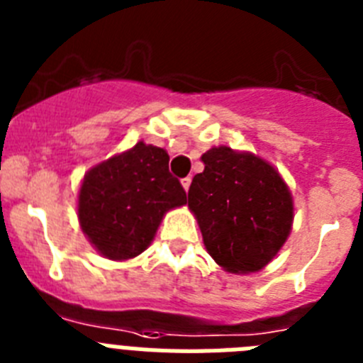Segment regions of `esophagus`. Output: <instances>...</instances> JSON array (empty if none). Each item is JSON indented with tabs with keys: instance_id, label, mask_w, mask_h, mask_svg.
Wrapping results in <instances>:
<instances>
[{
	"instance_id": "34e87169",
	"label": "esophagus",
	"mask_w": 363,
	"mask_h": 363,
	"mask_svg": "<svg viewBox=\"0 0 363 363\" xmlns=\"http://www.w3.org/2000/svg\"><path fill=\"white\" fill-rule=\"evenodd\" d=\"M191 182H192V179L189 178V176H187V178H184V179H182V185H184V189H185V191H189V187H191Z\"/></svg>"
}]
</instances>
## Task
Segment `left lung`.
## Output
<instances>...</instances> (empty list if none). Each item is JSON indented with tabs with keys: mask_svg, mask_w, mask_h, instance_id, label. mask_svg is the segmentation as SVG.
<instances>
[{
	"mask_svg": "<svg viewBox=\"0 0 363 363\" xmlns=\"http://www.w3.org/2000/svg\"><path fill=\"white\" fill-rule=\"evenodd\" d=\"M189 207L220 267L256 272L271 262L293 225V198L274 167L255 154L214 147L201 156Z\"/></svg>",
	"mask_w": 363,
	"mask_h": 363,
	"instance_id": "obj_1",
	"label": "left lung"
}]
</instances>
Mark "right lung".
<instances>
[{"label": "right lung", "mask_w": 363, "mask_h": 363, "mask_svg": "<svg viewBox=\"0 0 363 363\" xmlns=\"http://www.w3.org/2000/svg\"><path fill=\"white\" fill-rule=\"evenodd\" d=\"M184 203L187 194L169 172V154L140 142L86 172L78 216L98 252L129 259L149 247L163 214Z\"/></svg>", "instance_id": "1"}]
</instances>
